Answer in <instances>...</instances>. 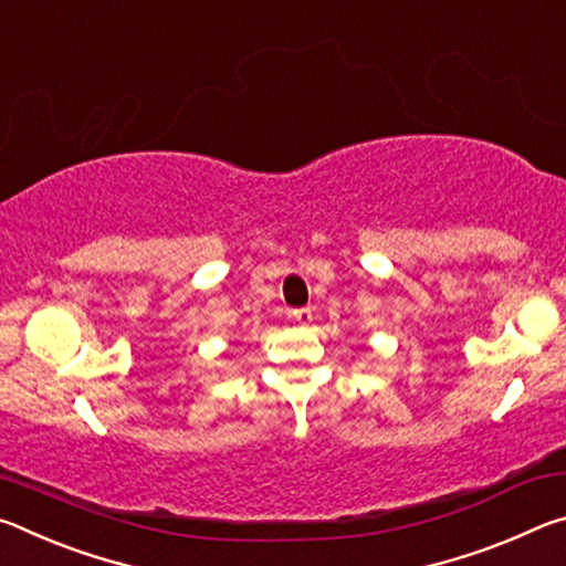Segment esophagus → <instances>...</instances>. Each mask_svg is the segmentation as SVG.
Wrapping results in <instances>:
<instances>
[{
	"mask_svg": "<svg viewBox=\"0 0 566 566\" xmlns=\"http://www.w3.org/2000/svg\"><path fill=\"white\" fill-rule=\"evenodd\" d=\"M294 319L300 324H310L312 322V306H302V310H294Z\"/></svg>",
	"mask_w": 566,
	"mask_h": 566,
	"instance_id": "esophagus-1",
	"label": "esophagus"
}]
</instances>
